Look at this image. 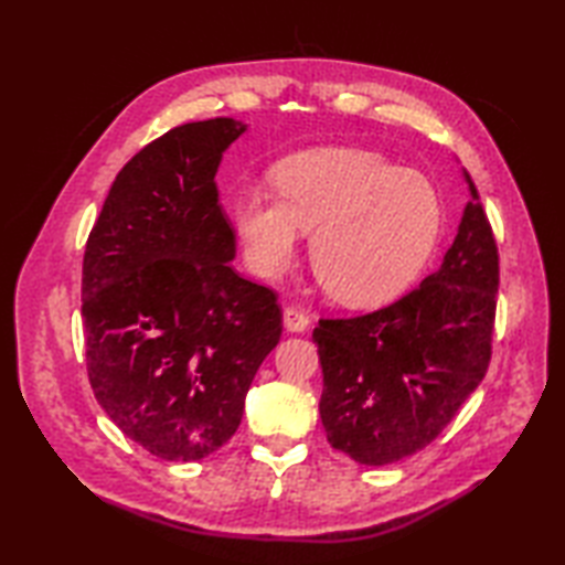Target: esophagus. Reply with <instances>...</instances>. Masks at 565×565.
<instances>
[{"label":"esophagus","mask_w":565,"mask_h":565,"mask_svg":"<svg viewBox=\"0 0 565 565\" xmlns=\"http://www.w3.org/2000/svg\"><path fill=\"white\" fill-rule=\"evenodd\" d=\"M310 326V318L296 308H284V328L289 332H303Z\"/></svg>","instance_id":"34e87169"}]
</instances>
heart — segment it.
Segmentation results:
<instances>
[{
    "mask_svg": "<svg viewBox=\"0 0 565 565\" xmlns=\"http://www.w3.org/2000/svg\"><path fill=\"white\" fill-rule=\"evenodd\" d=\"M276 196L247 191L235 221L259 274L291 262L298 231L310 237V264L332 298L376 306L403 291L439 235L437 191L423 174L395 170L376 152L308 150L274 172Z\"/></svg>",
    "mask_w": 565,
    "mask_h": 565,
    "instance_id": "heart-1",
    "label": "heart"
}]
</instances>
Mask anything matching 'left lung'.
<instances>
[{"label":"left lung","instance_id":"1","mask_svg":"<svg viewBox=\"0 0 565 565\" xmlns=\"http://www.w3.org/2000/svg\"><path fill=\"white\" fill-rule=\"evenodd\" d=\"M441 267L374 313L320 318V417L328 441L366 466L435 441L483 381L493 354L500 257L471 174Z\"/></svg>","mask_w":565,"mask_h":565}]
</instances>
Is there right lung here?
<instances>
[{"instance_id": "obj_1", "label": "right lung", "mask_w": 565, "mask_h": 565, "mask_svg": "<svg viewBox=\"0 0 565 565\" xmlns=\"http://www.w3.org/2000/svg\"><path fill=\"white\" fill-rule=\"evenodd\" d=\"M245 130L184 124L116 174L82 264L94 398L116 427L167 461L221 449L281 338L279 296L233 267L235 231L215 172Z\"/></svg>"}]
</instances>
